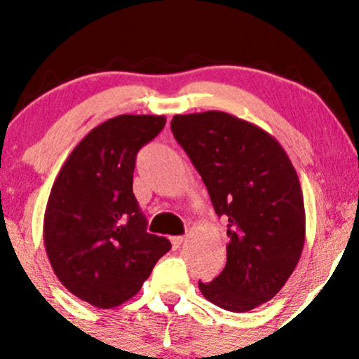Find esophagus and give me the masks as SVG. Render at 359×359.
Wrapping results in <instances>:
<instances>
[{"label": "esophagus", "mask_w": 359, "mask_h": 359, "mask_svg": "<svg viewBox=\"0 0 359 359\" xmlns=\"http://www.w3.org/2000/svg\"><path fill=\"white\" fill-rule=\"evenodd\" d=\"M170 240H172V245H173V249H179V247L182 245L184 242H186V237H172Z\"/></svg>", "instance_id": "esophagus-1"}]
</instances>
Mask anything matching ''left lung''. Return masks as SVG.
<instances>
[{"label": "left lung", "instance_id": "1", "mask_svg": "<svg viewBox=\"0 0 359 359\" xmlns=\"http://www.w3.org/2000/svg\"><path fill=\"white\" fill-rule=\"evenodd\" d=\"M172 133L228 219L226 266L201 283L206 300L230 312L269 302L297 267L305 243V206L297 170L259 126L208 110L173 116Z\"/></svg>", "mask_w": 359, "mask_h": 359}]
</instances>
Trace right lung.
I'll use <instances>...</instances> for the list:
<instances>
[{
    "label": "right lung",
    "mask_w": 359,
    "mask_h": 359,
    "mask_svg": "<svg viewBox=\"0 0 359 359\" xmlns=\"http://www.w3.org/2000/svg\"><path fill=\"white\" fill-rule=\"evenodd\" d=\"M163 116H124L86 135L59 170L44 215V245L57 279L97 309L128 302L172 249L147 231L133 192L136 155Z\"/></svg>",
    "instance_id": "add662e5"
}]
</instances>
